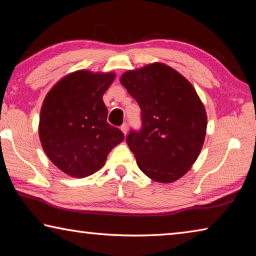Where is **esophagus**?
Returning a JSON list of instances; mask_svg holds the SVG:
<instances>
[{"mask_svg": "<svg viewBox=\"0 0 256 256\" xmlns=\"http://www.w3.org/2000/svg\"><path fill=\"white\" fill-rule=\"evenodd\" d=\"M120 130H122V132L125 134V136H126V133H128V124L124 123L122 126H120Z\"/></svg>", "mask_w": 256, "mask_h": 256, "instance_id": "esophagus-1", "label": "esophagus"}]
</instances>
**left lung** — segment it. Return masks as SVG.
Wrapping results in <instances>:
<instances>
[{"label":"left lung","instance_id":"obj_1","mask_svg":"<svg viewBox=\"0 0 256 256\" xmlns=\"http://www.w3.org/2000/svg\"><path fill=\"white\" fill-rule=\"evenodd\" d=\"M120 81L141 108L142 128L126 138L138 168L158 183L180 180L198 159L206 132L194 86L160 62L126 71Z\"/></svg>","mask_w":256,"mask_h":256}]
</instances>
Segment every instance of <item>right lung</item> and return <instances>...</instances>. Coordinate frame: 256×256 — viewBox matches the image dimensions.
I'll list each match as a JSON object with an SVG mask.
<instances>
[{
	"instance_id": "obj_1",
	"label": "right lung",
	"mask_w": 256,
	"mask_h": 256,
	"mask_svg": "<svg viewBox=\"0 0 256 256\" xmlns=\"http://www.w3.org/2000/svg\"><path fill=\"white\" fill-rule=\"evenodd\" d=\"M114 79L112 72L79 70L62 78L46 94L38 126L40 144L50 162L68 176L96 172L124 140L123 132L107 123L102 102Z\"/></svg>"
}]
</instances>
